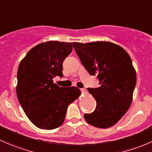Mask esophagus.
<instances>
[{
    "mask_svg": "<svg viewBox=\"0 0 152 152\" xmlns=\"http://www.w3.org/2000/svg\"><path fill=\"white\" fill-rule=\"evenodd\" d=\"M80 90H81V91L83 92V93H86V92H87L86 89V88H81Z\"/></svg>",
    "mask_w": 152,
    "mask_h": 152,
    "instance_id": "34e87169",
    "label": "esophagus"
}]
</instances>
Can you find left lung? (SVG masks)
Segmentation results:
<instances>
[{"label": "left lung", "instance_id": "8db88e82", "mask_svg": "<svg viewBox=\"0 0 152 152\" xmlns=\"http://www.w3.org/2000/svg\"><path fill=\"white\" fill-rule=\"evenodd\" d=\"M73 47L88 72L97 76L99 81V88H88L96 100V107L84 118L95 127L113 126L132 101L136 72L130 56L119 45L110 42H73Z\"/></svg>", "mask_w": 152, "mask_h": 152}]
</instances>
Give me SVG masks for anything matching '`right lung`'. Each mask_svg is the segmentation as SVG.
Here are the masks:
<instances>
[{
  "label": "right lung",
  "mask_w": 152,
  "mask_h": 152,
  "mask_svg": "<svg viewBox=\"0 0 152 152\" xmlns=\"http://www.w3.org/2000/svg\"><path fill=\"white\" fill-rule=\"evenodd\" d=\"M72 42L50 41L34 47L20 61L17 96L25 113L37 127L53 129L64 123L69 104L81 94L78 88L60 87L53 77H63V62Z\"/></svg>",
  "instance_id": "obj_1"
}]
</instances>
